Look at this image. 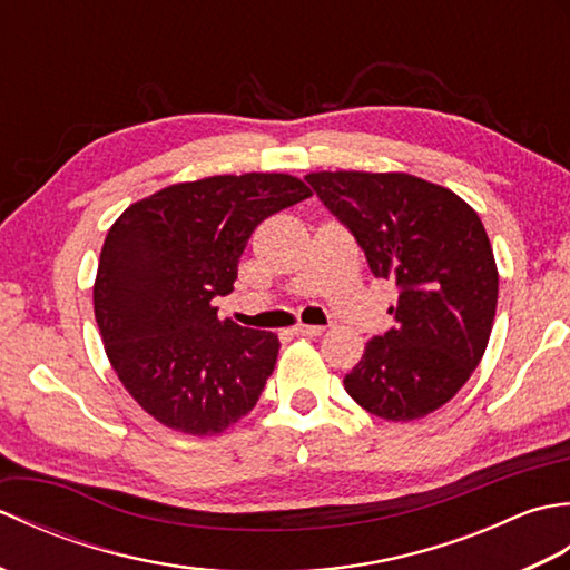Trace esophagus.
<instances>
[{"label":"esophagus","instance_id":"esophagus-1","mask_svg":"<svg viewBox=\"0 0 570 570\" xmlns=\"http://www.w3.org/2000/svg\"><path fill=\"white\" fill-rule=\"evenodd\" d=\"M323 325H304V323H298L296 328H294V333L296 335H304V337H316V335H323Z\"/></svg>","mask_w":570,"mask_h":570}]
</instances>
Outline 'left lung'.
Wrapping results in <instances>:
<instances>
[{"label":"left lung","mask_w":570,"mask_h":570,"mask_svg":"<svg viewBox=\"0 0 570 570\" xmlns=\"http://www.w3.org/2000/svg\"><path fill=\"white\" fill-rule=\"evenodd\" d=\"M306 180L396 284V325L372 337L345 392L384 421H416L458 394L480 365L498 308V264L478 213L409 174L318 171Z\"/></svg>","instance_id":"1"}]
</instances>
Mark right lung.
Here are the masks:
<instances>
[{
    "label": "right lung",
    "mask_w": 570,
    "mask_h": 570,
    "mask_svg": "<svg viewBox=\"0 0 570 570\" xmlns=\"http://www.w3.org/2000/svg\"><path fill=\"white\" fill-rule=\"evenodd\" d=\"M288 174L186 180L131 203L105 237L92 286L105 353L164 426L215 435L247 416L274 372L278 337L217 318L264 217L306 200Z\"/></svg>",
    "instance_id": "right-lung-1"
}]
</instances>
